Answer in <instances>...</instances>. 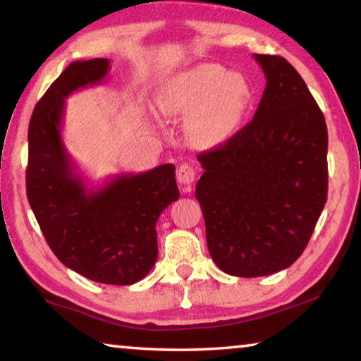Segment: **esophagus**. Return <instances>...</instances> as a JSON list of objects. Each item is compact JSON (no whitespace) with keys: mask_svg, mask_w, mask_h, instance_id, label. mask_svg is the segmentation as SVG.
I'll return each mask as SVG.
<instances>
[{"mask_svg":"<svg viewBox=\"0 0 361 361\" xmlns=\"http://www.w3.org/2000/svg\"><path fill=\"white\" fill-rule=\"evenodd\" d=\"M196 178V169L193 168V165H190V163H182L178 169V180L183 188V192H188L190 185H192V182Z\"/></svg>","mask_w":361,"mask_h":361,"instance_id":"esophagus-1","label":"esophagus"}]
</instances>
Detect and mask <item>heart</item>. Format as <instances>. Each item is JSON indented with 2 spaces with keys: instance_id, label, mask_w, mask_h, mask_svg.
<instances>
[{
  "instance_id": "b5f03b06",
  "label": "heart",
  "mask_w": 361,
  "mask_h": 361,
  "mask_svg": "<svg viewBox=\"0 0 361 361\" xmlns=\"http://www.w3.org/2000/svg\"><path fill=\"white\" fill-rule=\"evenodd\" d=\"M253 97L243 73L220 64H198L168 80L157 105L166 118L187 116L185 133L192 145L215 147L240 130Z\"/></svg>"
}]
</instances>
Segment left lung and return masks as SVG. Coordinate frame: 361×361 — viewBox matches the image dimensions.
Instances as JSON below:
<instances>
[{"label": "left lung", "instance_id": "8db88e82", "mask_svg": "<svg viewBox=\"0 0 361 361\" xmlns=\"http://www.w3.org/2000/svg\"><path fill=\"white\" fill-rule=\"evenodd\" d=\"M265 90L253 121L201 152L196 200L209 253L224 274H276L303 253L327 201L329 135L303 78L281 56L253 54Z\"/></svg>", "mask_w": 361, "mask_h": 361}]
</instances>
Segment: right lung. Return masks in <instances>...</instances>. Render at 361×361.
Here are the masks:
<instances>
[{
    "instance_id": "right-lung-1",
    "label": "right lung",
    "mask_w": 361,
    "mask_h": 361,
    "mask_svg": "<svg viewBox=\"0 0 361 361\" xmlns=\"http://www.w3.org/2000/svg\"><path fill=\"white\" fill-rule=\"evenodd\" d=\"M110 61H75L34 108L28 128L26 195L47 243L66 267L104 284H133L157 261L160 214L179 200L171 163L121 173L100 187L78 171L63 140L66 99L100 85Z\"/></svg>"
}]
</instances>
